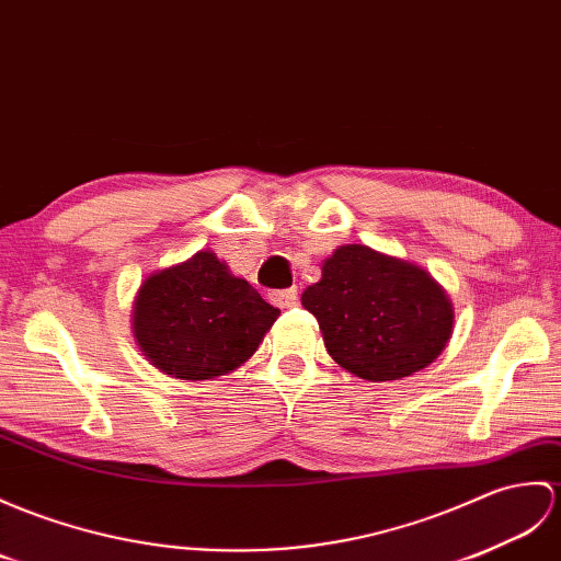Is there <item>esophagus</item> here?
<instances>
[{
    "instance_id": "esophagus-1",
    "label": "esophagus",
    "mask_w": 561,
    "mask_h": 561,
    "mask_svg": "<svg viewBox=\"0 0 561 561\" xmlns=\"http://www.w3.org/2000/svg\"><path fill=\"white\" fill-rule=\"evenodd\" d=\"M270 301L277 308H291L298 301V291L296 289H284V291H272Z\"/></svg>"
}]
</instances>
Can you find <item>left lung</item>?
<instances>
[{"instance_id":"1","label":"left lung","mask_w":561,"mask_h":561,"mask_svg":"<svg viewBox=\"0 0 561 561\" xmlns=\"http://www.w3.org/2000/svg\"><path fill=\"white\" fill-rule=\"evenodd\" d=\"M328 354L368 382L427 368L451 340L454 306L421 265L366 243H344L322 260V277L301 294Z\"/></svg>"}]
</instances>
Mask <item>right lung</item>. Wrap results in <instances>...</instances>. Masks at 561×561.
I'll list each match as a JSON object with an SVG mask.
<instances>
[{
	"instance_id": "1",
	"label": "right lung",
	"mask_w": 561,
	"mask_h": 561,
	"mask_svg": "<svg viewBox=\"0 0 561 561\" xmlns=\"http://www.w3.org/2000/svg\"><path fill=\"white\" fill-rule=\"evenodd\" d=\"M279 318L225 260L198 251L152 272L134 301V340L150 366L176 380H213L249 360Z\"/></svg>"
}]
</instances>
